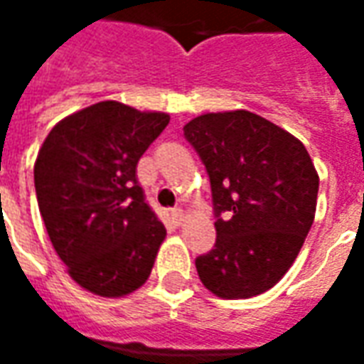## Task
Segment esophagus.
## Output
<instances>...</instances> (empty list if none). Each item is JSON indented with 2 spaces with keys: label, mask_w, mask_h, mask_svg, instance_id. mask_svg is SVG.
Here are the masks:
<instances>
[{
  "label": "esophagus",
  "mask_w": 364,
  "mask_h": 364,
  "mask_svg": "<svg viewBox=\"0 0 364 364\" xmlns=\"http://www.w3.org/2000/svg\"><path fill=\"white\" fill-rule=\"evenodd\" d=\"M183 216H185L183 208H173V210H171V220H173L175 224H181Z\"/></svg>",
  "instance_id": "obj_1"
}]
</instances>
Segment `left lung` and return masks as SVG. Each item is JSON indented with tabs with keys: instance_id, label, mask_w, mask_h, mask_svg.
<instances>
[{
	"instance_id": "1",
	"label": "left lung",
	"mask_w": 364,
	"mask_h": 364,
	"mask_svg": "<svg viewBox=\"0 0 364 364\" xmlns=\"http://www.w3.org/2000/svg\"><path fill=\"white\" fill-rule=\"evenodd\" d=\"M183 132L206 167L216 216L198 277L216 296H257L281 281L312 228L320 177L310 154L250 111L206 112Z\"/></svg>"
}]
</instances>
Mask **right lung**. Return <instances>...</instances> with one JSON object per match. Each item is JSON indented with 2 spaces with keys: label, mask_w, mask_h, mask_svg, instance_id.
<instances>
[{
  "label": "right lung",
  "mask_w": 364,
  "mask_h": 364,
  "mask_svg": "<svg viewBox=\"0 0 364 364\" xmlns=\"http://www.w3.org/2000/svg\"><path fill=\"white\" fill-rule=\"evenodd\" d=\"M167 124L166 112L101 101L60 120L38 150L35 189L48 237L93 294L124 296L150 277L166 228L136 166Z\"/></svg>",
  "instance_id": "right-lung-1"
}]
</instances>
